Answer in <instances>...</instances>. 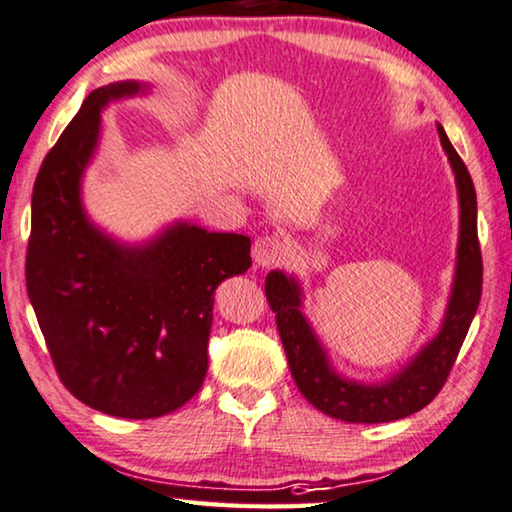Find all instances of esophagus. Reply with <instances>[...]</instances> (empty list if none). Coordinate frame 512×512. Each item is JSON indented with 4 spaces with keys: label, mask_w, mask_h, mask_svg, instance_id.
I'll list each match as a JSON object with an SVG mask.
<instances>
[{
    "label": "esophagus",
    "mask_w": 512,
    "mask_h": 512,
    "mask_svg": "<svg viewBox=\"0 0 512 512\" xmlns=\"http://www.w3.org/2000/svg\"><path fill=\"white\" fill-rule=\"evenodd\" d=\"M284 242H281L277 235H263V238H258L254 242V263L258 268H272V265H277L281 261V256H284Z\"/></svg>",
    "instance_id": "34e87169"
}]
</instances>
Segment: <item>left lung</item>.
<instances>
[{"instance_id": "1", "label": "left lung", "mask_w": 512, "mask_h": 512, "mask_svg": "<svg viewBox=\"0 0 512 512\" xmlns=\"http://www.w3.org/2000/svg\"><path fill=\"white\" fill-rule=\"evenodd\" d=\"M441 147L455 173L459 198V240L453 288L441 328L429 342L388 379L365 383L346 379L330 365L328 353L318 342L314 328L302 314V286L293 274L272 270L265 277V295L274 314L281 344H284L293 381L314 409L344 422H390L420 411L446 383L476 316L483 291V256L478 244L476 189L464 161L436 124Z\"/></svg>"}]
</instances>
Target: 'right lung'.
Instances as JSON below:
<instances>
[{
	"label": "right lung",
	"instance_id": "add662e5",
	"mask_svg": "<svg viewBox=\"0 0 512 512\" xmlns=\"http://www.w3.org/2000/svg\"><path fill=\"white\" fill-rule=\"evenodd\" d=\"M150 90L122 80L90 92L43 159L32 194L27 293L66 390L115 418H159L207 374L214 291L251 265V240L175 221L129 244L83 205V175L110 101Z\"/></svg>",
	"mask_w": 512,
	"mask_h": 512
}]
</instances>
